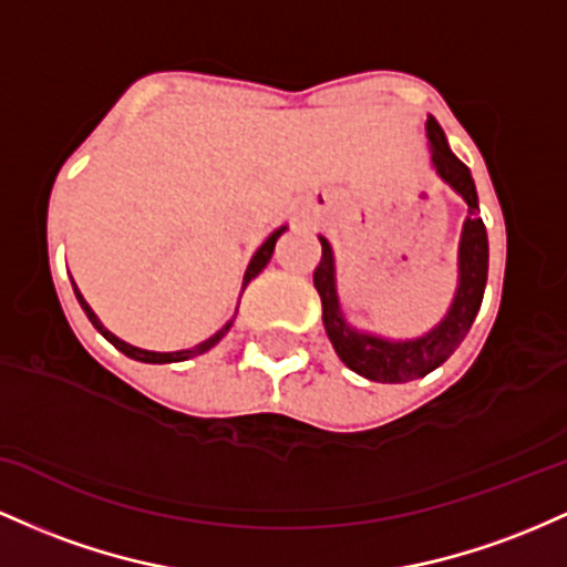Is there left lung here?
<instances>
[{"label":"left lung","instance_id":"1","mask_svg":"<svg viewBox=\"0 0 567 567\" xmlns=\"http://www.w3.org/2000/svg\"><path fill=\"white\" fill-rule=\"evenodd\" d=\"M425 133H429L431 163H434L436 174L468 203V216L463 221L461 246H457V289L453 305L431 332L415 337V340H385V337L355 332L353 327H348L340 310V297H337L332 246L323 235H318L321 262L313 272V284L321 297L323 327H327L329 340H332L342 364L374 383H406V380L425 378L439 364H444L472 329L474 318L480 313L482 295H485L487 230L485 221L480 219V200H476L472 171L453 155L442 125L434 117L425 120Z\"/></svg>","mask_w":567,"mask_h":567}]
</instances>
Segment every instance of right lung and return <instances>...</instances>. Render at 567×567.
Masks as SVG:
<instances>
[{
	"instance_id": "right-lung-1",
	"label": "right lung",
	"mask_w": 567,
	"mask_h": 567,
	"mask_svg": "<svg viewBox=\"0 0 567 567\" xmlns=\"http://www.w3.org/2000/svg\"><path fill=\"white\" fill-rule=\"evenodd\" d=\"M284 230H286V227H278V230L272 233L270 238H267L262 246H259L257 254H254V257H251V262H249V267H246V276H244V289H246V286H249L251 278H257L259 272L265 270V265L270 262V257H272V249H276V240L281 238V233H284ZM74 295H78V300H80V305H82V310H85V316L91 318V323H93V327L99 329V332L104 334L106 340H110L112 346L117 348V351H123L125 355H131V359H136V361H146V364H171V361H187V359H193V355H200V353H206L208 348H214L216 342H219L221 337H225L227 329L233 327V321H230V323H225V327H221L219 332H216L214 337H208V340H206V342H200V346L189 348V351H176V353H155V351H142V348H133V346H128V342H123V340H120V337H114V334L110 332V329H106L104 323L99 321V316L93 313V310H91V305H87V302H85V297L80 295V289H78V286H74Z\"/></svg>"
}]
</instances>
